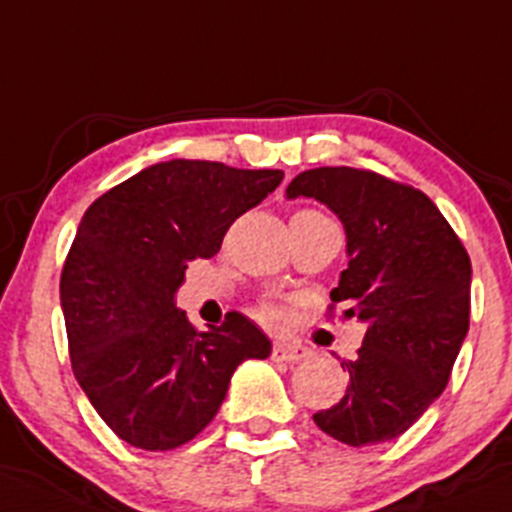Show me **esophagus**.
Instances as JSON below:
<instances>
[{"mask_svg": "<svg viewBox=\"0 0 512 512\" xmlns=\"http://www.w3.org/2000/svg\"><path fill=\"white\" fill-rule=\"evenodd\" d=\"M309 357V349L301 347V344L294 342H279L274 344V359L276 362H284V364H299Z\"/></svg>", "mask_w": 512, "mask_h": 512, "instance_id": "esophagus-1", "label": "esophagus"}]
</instances>
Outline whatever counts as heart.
Listing matches in <instances>:
<instances>
[{"instance_id": "b5f03b06", "label": "heart", "mask_w": 512, "mask_h": 512, "mask_svg": "<svg viewBox=\"0 0 512 512\" xmlns=\"http://www.w3.org/2000/svg\"><path fill=\"white\" fill-rule=\"evenodd\" d=\"M294 216H321V213L319 211H296ZM259 316L266 321H274V319H279V311H276L274 306H261Z\"/></svg>"}]
</instances>
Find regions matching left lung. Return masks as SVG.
Masks as SVG:
<instances>
[{"mask_svg": "<svg viewBox=\"0 0 512 512\" xmlns=\"http://www.w3.org/2000/svg\"><path fill=\"white\" fill-rule=\"evenodd\" d=\"M286 196L316 198L344 223L349 266L332 304L367 321L357 359L342 362L347 392L316 427L352 447L394 440L447 387L470 326V256L425 193L374 170H304Z\"/></svg>", "mask_w": 512, "mask_h": 512, "instance_id": "obj_1", "label": "left lung"}]
</instances>
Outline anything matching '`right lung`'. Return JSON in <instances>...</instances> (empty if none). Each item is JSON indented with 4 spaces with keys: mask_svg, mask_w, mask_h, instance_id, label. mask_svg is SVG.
<instances>
[{
    "mask_svg": "<svg viewBox=\"0 0 512 512\" xmlns=\"http://www.w3.org/2000/svg\"><path fill=\"white\" fill-rule=\"evenodd\" d=\"M281 170L168 160L102 193L60 279L70 362L105 425L140 450H173L216 417L233 372L271 342L238 311L198 332L173 296L193 259L276 191Z\"/></svg>",
    "mask_w": 512,
    "mask_h": 512,
    "instance_id": "right-lung-1",
    "label": "right lung"
}]
</instances>
